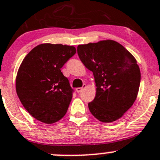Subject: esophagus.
<instances>
[{
  "instance_id": "34e87169",
  "label": "esophagus",
  "mask_w": 160,
  "mask_h": 160,
  "mask_svg": "<svg viewBox=\"0 0 160 160\" xmlns=\"http://www.w3.org/2000/svg\"><path fill=\"white\" fill-rule=\"evenodd\" d=\"M85 88H86V84H83L82 88H77V89H76V90H77V93H80V92H81L82 90L84 89Z\"/></svg>"
}]
</instances>
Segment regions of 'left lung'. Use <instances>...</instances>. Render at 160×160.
Listing matches in <instances>:
<instances>
[{"instance_id": "obj_1", "label": "left lung", "mask_w": 160, "mask_h": 160, "mask_svg": "<svg viewBox=\"0 0 160 160\" xmlns=\"http://www.w3.org/2000/svg\"><path fill=\"white\" fill-rule=\"evenodd\" d=\"M77 53L93 72L96 95L88 104L92 114L104 123L124 115L136 100L141 73L136 59L114 40L79 45Z\"/></svg>"}]
</instances>
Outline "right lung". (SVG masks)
<instances>
[{"label": "right lung", "instance_id": "add662e5", "mask_svg": "<svg viewBox=\"0 0 160 160\" xmlns=\"http://www.w3.org/2000/svg\"><path fill=\"white\" fill-rule=\"evenodd\" d=\"M76 53L74 46L44 43L27 54L16 77L22 105L38 121L53 124L68 110L72 89L61 68Z\"/></svg>", "mask_w": 160, "mask_h": 160}]
</instances>
